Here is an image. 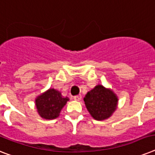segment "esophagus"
Returning a JSON list of instances; mask_svg holds the SVG:
<instances>
[{"label":"esophagus","mask_w":155,"mask_h":155,"mask_svg":"<svg viewBox=\"0 0 155 155\" xmlns=\"http://www.w3.org/2000/svg\"><path fill=\"white\" fill-rule=\"evenodd\" d=\"M74 100H76V101H80V99H82V96L81 95H75L73 97Z\"/></svg>","instance_id":"1"}]
</instances>
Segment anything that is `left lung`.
I'll list each match as a JSON object with an SVG mask.
<instances>
[{"label":"left lung","mask_w":155,"mask_h":155,"mask_svg":"<svg viewBox=\"0 0 155 155\" xmlns=\"http://www.w3.org/2000/svg\"><path fill=\"white\" fill-rule=\"evenodd\" d=\"M87 109L96 120H104L116 109L118 99L112 91L97 85L87 93L84 98Z\"/></svg>","instance_id":"8db88e82"}]
</instances>
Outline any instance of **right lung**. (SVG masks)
Returning <instances> with one entry per match:
<instances>
[{
    "label": "right lung",
    "instance_id": "right-lung-1",
    "mask_svg": "<svg viewBox=\"0 0 155 155\" xmlns=\"http://www.w3.org/2000/svg\"><path fill=\"white\" fill-rule=\"evenodd\" d=\"M68 100V99L63 97L58 91L49 89L36 98V106L42 118L54 119L59 116Z\"/></svg>",
    "mask_w": 155,
    "mask_h": 155
}]
</instances>
